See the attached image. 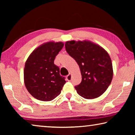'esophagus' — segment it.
<instances>
[{
	"instance_id": "obj_1",
	"label": "esophagus",
	"mask_w": 135,
	"mask_h": 135,
	"mask_svg": "<svg viewBox=\"0 0 135 135\" xmlns=\"http://www.w3.org/2000/svg\"><path fill=\"white\" fill-rule=\"evenodd\" d=\"M67 80L68 81H71V74H70L68 75L67 76Z\"/></svg>"
}]
</instances>
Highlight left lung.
<instances>
[{
  "mask_svg": "<svg viewBox=\"0 0 135 135\" xmlns=\"http://www.w3.org/2000/svg\"><path fill=\"white\" fill-rule=\"evenodd\" d=\"M67 53L80 67L81 82L75 86L78 94L85 99H95L105 92L113 77L110 56L103 47L90 40L67 41Z\"/></svg>",
  "mask_w": 135,
  "mask_h": 135,
  "instance_id": "1",
  "label": "left lung"
}]
</instances>
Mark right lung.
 I'll use <instances>...</instances> for the list:
<instances>
[{
    "label": "right lung",
    "mask_w": 135,
    "mask_h": 135,
    "mask_svg": "<svg viewBox=\"0 0 135 135\" xmlns=\"http://www.w3.org/2000/svg\"><path fill=\"white\" fill-rule=\"evenodd\" d=\"M63 46L61 42H46L34 50L27 58L24 70V84L36 99L50 101L61 93L66 81L59 74L54 60Z\"/></svg>",
    "instance_id": "obj_1"
}]
</instances>
